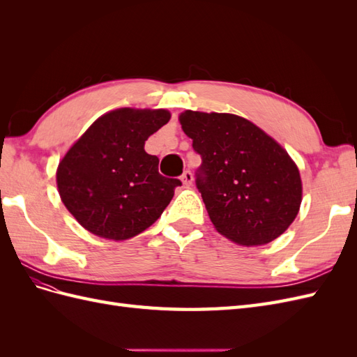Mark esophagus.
<instances>
[{
    "instance_id": "obj_1",
    "label": "esophagus",
    "mask_w": 357,
    "mask_h": 357,
    "mask_svg": "<svg viewBox=\"0 0 357 357\" xmlns=\"http://www.w3.org/2000/svg\"><path fill=\"white\" fill-rule=\"evenodd\" d=\"M181 181H183V185H186V186H190V185H192V181H193V176H192V171L186 169L185 172H183V174H181Z\"/></svg>"
}]
</instances>
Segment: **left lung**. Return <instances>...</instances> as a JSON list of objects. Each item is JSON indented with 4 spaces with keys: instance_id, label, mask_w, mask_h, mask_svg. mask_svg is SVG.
Listing matches in <instances>:
<instances>
[{
    "instance_id": "obj_1",
    "label": "left lung",
    "mask_w": 357,
    "mask_h": 357,
    "mask_svg": "<svg viewBox=\"0 0 357 357\" xmlns=\"http://www.w3.org/2000/svg\"><path fill=\"white\" fill-rule=\"evenodd\" d=\"M180 123L201 156L195 183L215 229L241 245L282 235L302 201L299 171L286 150L235 114L186 110Z\"/></svg>"
}]
</instances>
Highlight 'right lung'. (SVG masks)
Segmentation results:
<instances>
[{"label": "right lung", "mask_w": 357, "mask_h": 357, "mask_svg": "<svg viewBox=\"0 0 357 357\" xmlns=\"http://www.w3.org/2000/svg\"><path fill=\"white\" fill-rule=\"evenodd\" d=\"M167 110L119 109L89 126L59 162L62 202L89 232L128 240L153 225L181 186L159 174L146 139L168 123Z\"/></svg>", "instance_id": "add662e5"}]
</instances>
